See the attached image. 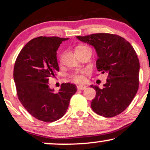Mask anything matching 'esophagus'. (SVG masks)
I'll list each match as a JSON object with an SVG mask.
<instances>
[{
	"mask_svg": "<svg viewBox=\"0 0 150 150\" xmlns=\"http://www.w3.org/2000/svg\"><path fill=\"white\" fill-rule=\"evenodd\" d=\"M77 88H78L79 90H86L87 88V86H85V85H79V86H77Z\"/></svg>",
	"mask_w": 150,
	"mask_h": 150,
	"instance_id": "esophagus-1",
	"label": "esophagus"
}]
</instances>
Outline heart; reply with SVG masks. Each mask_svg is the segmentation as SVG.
I'll use <instances>...</instances> for the list:
<instances>
[{"instance_id":"obj_1","label":"heart","mask_w":150,"mask_h":150,"mask_svg":"<svg viewBox=\"0 0 150 150\" xmlns=\"http://www.w3.org/2000/svg\"><path fill=\"white\" fill-rule=\"evenodd\" d=\"M82 47H86L84 46H81V47H78L76 49H79V48H82ZM85 73L84 71H76L75 73H74L73 74H71V77L73 78L74 80L76 82H83L84 81L85 77L83 74Z\"/></svg>"}]
</instances>
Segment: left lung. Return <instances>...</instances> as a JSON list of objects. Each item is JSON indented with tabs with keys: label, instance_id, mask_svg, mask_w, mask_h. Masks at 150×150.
<instances>
[{
	"label": "left lung",
	"instance_id": "left-lung-1",
	"mask_svg": "<svg viewBox=\"0 0 150 150\" xmlns=\"http://www.w3.org/2000/svg\"><path fill=\"white\" fill-rule=\"evenodd\" d=\"M76 38L95 48L97 70L108 74L103 88L90 86L96 90L92 109L105 117L117 115L129 106L138 89L140 63L136 51L117 35L97 33Z\"/></svg>",
	"mask_w": 150,
	"mask_h": 150
}]
</instances>
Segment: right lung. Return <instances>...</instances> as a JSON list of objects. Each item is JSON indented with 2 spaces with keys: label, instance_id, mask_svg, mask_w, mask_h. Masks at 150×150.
<instances>
[{
  "label": "right lung",
  "instance_id": "obj_1",
  "mask_svg": "<svg viewBox=\"0 0 150 150\" xmlns=\"http://www.w3.org/2000/svg\"><path fill=\"white\" fill-rule=\"evenodd\" d=\"M69 38L39 37L24 46L16 58L14 80L18 98L31 115L45 122L56 121L67 110L75 85L62 83L58 92L49 86L50 77L59 71L57 50Z\"/></svg>",
  "mask_w": 150,
  "mask_h": 150
}]
</instances>
